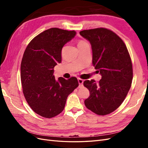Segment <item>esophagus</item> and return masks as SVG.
I'll return each instance as SVG.
<instances>
[{
    "label": "esophagus",
    "instance_id": "esophagus-1",
    "mask_svg": "<svg viewBox=\"0 0 148 148\" xmlns=\"http://www.w3.org/2000/svg\"><path fill=\"white\" fill-rule=\"evenodd\" d=\"M78 83L79 84V86H83V79H78Z\"/></svg>",
    "mask_w": 148,
    "mask_h": 148
}]
</instances>
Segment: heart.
<instances>
[{
	"label": "heart",
	"mask_w": 148,
	"mask_h": 148,
	"mask_svg": "<svg viewBox=\"0 0 148 148\" xmlns=\"http://www.w3.org/2000/svg\"><path fill=\"white\" fill-rule=\"evenodd\" d=\"M85 42V41H79L78 42V44H82V43H83V42Z\"/></svg>",
	"instance_id": "b5f03b06"
}]
</instances>
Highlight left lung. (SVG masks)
Instances as JSON below:
<instances>
[{"mask_svg":"<svg viewBox=\"0 0 148 148\" xmlns=\"http://www.w3.org/2000/svg\"><path fill=\"white\" fill-rule=\"evenodd\" d=\"M91 43L92 64L102 76L100 81L83 83L90 96L84 104L92 112L105 115L122 104L131 87L133 67L124 42L112 31L98 28L79 32Z\"/></svg>","mask_w":148,"mask_h":148,"instance_id":"left-lung-1","label":"left lung"}]
</instances>
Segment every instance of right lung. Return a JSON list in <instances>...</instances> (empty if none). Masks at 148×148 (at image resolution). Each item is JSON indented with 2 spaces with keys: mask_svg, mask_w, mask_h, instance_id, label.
I'll list each match as a JSON object with an SVG mask.
<instances>
[{
  "mask_svg": "<svg viewBox=\"0 0 148 148\" xmlns=\"http://www.w3.org/2000/svg\"><path fill=\"white\" fill-rule=\"evenodd\" d=\"M75 35V31L50 28L31 40L23 53L20 67L23 95L31 109L43 117L60 114L69 95L79 85L75 77L56 80L53 75V68L62 61V47Z\"/></svg>",
  "mask_w": 148,
  "mask_h": 148,
  "instance_id": "right-lung-1",
  "label": "right lung"
}]
</instances>
